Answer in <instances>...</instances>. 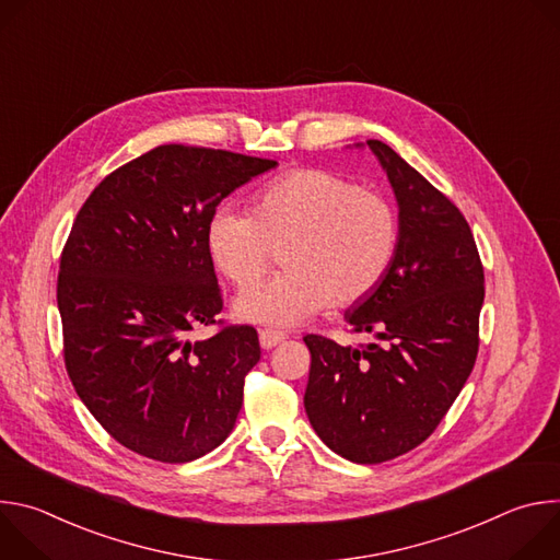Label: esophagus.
I'll use <instances>...</instances> for the list:
<instances>
[{
    "mask_svg": "<svg viewBox=\"0 0 560 560\" xmlns=\"http://www.w3.org/2000/svg\"><path fill=\"white\" fill-rule=\"evenodd\" d=\"M285 337L281 332H275V330H261L259 332V343L264 350H272L275 346H279Z\"/></svg>",
    "mask_w": 560,
    "mask_h": 560,
    "instance_id": "esophagus-1",
    "label": "esophagus"
}]
</instances>
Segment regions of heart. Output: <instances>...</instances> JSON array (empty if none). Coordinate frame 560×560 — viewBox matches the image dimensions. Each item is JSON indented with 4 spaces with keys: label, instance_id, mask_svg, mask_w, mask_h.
I'll list each match as a JSON object with an SVG mask.
<instances>
[{
    "label": "heart",
    "instance_id": "b5f03b06",
    "mask_svg": "<svg viewBox=\"0 0 560 560\" xmlns=\"http://www.w3.org/2000/svg\"><path fill=\"white\" fill-rule=\"evenodd\" d=\"M398 244L394 206L330 171L288 173L255 197L253 212L219 208L206 228L214 268L236 285L254 282L275 249L287 275L244 288L238 322L275 330L305 324L326 303L352 307L385 279Z\"/></svg>",
    "mask_w": 560,
    "mask_h": 560
}]
</instances>
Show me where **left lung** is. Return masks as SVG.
I'll list each match as a JSON object with an SVG mask.
<instances>
[{
	"instance_id": "left-lung-1",
	"label": "left lung",
	"mask_w": 560,
	"mask_h": 560,
	"mask_svg": "<svg viewBox=\"0 0 560 560\" xmlns=\"http://www.w3.org/2000/svg\"><path fill=\"white\" fill-rule=\"evenodd\" d=\"M368 148L398 206L394 261L346 312L374 343L359 350L303 337L312 357L303 406L332 452L383 463L421 445L463 389L478 352L486 279L460 210L387 143L370 139Z\"/></svg>"
}]
</instances>
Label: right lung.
I'll return each mask as SVG.
<instances>
[{"label":"right lung","mask_w":560,"mask_h":560,"mask_svg":"<svg viewBox=\"0 0 560 560\" xmlns=\"http://www.w3.org/2000/svg\"><path fill=\"white\" fill-rule=\"evenodd\" d=\"M277 162L228 150L159 145L110 173L79 210L59 264L68 376L124 447L188 463L219 447L261 357L257 330L203 341L221 290L206 246L217 206Z\"/></svg>","instance_id":"add662e5"}]
</instances>
